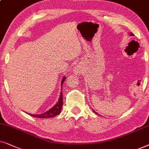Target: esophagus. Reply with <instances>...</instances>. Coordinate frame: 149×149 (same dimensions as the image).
<instances>
[{
    "label": "esophagus",
    "mask_w": 149,
    "mask_h": 149,
    "mask_svg": "<svg viewBox=\"0 0 149 149\" xmlns=\"http://www.w3.org/2000/svg\"><path fill=\"white\" fill-rule=\"evenodd\" d=\"M73 72L76 75H80L81 73V69L80 67L76 66L73 69Z\"/></svg>",
    "instance_id": "esophagus-1"
}]
</instances>
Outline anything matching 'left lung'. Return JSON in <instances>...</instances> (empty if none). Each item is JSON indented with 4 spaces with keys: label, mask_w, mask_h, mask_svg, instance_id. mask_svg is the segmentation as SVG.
<instances>
[{
    "label": "left lung",
    "mask_w": 149,
    "mask_h": 149,
    "mask_svg": "<svg viewBox=\"0 0 149 149\" xmlns=\"http://www.w3.org/2000/svg\"><path fill=\"white\" fill-rule=\"evenodd\" d=\"M130 36H134V34H133L132 33H130ZM93 112H94L95 113V114H97V113L96 112H95V110H93ZM98 115H99V114H98Z\"/></svg>",
    "instance_id": "obj_1"
}]
</instances>
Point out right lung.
I'll list each match as a JSON object with an SVG mask.
<instances>
[{
    "label": "right lung",
    "instance_id": "1",
    "mask_svg": "<svg viewBox=\"0 0 149 149\" xmlns=\"http://www.w3.org/2000/svg\"><path fill=\"white\" fill-rule=\"evenodd\" d=\"M65 78H65V76H64L63 77V78L62 79V80H61V91H62L63 84V82H65ZM62 106H63V93L61 92V95H60V97H59L58 102H57L56 104L52 107V108L49 109V110H47V112L40 114H29V113H27V114L31 115L32 116H33V117H36V118H52V117H54V116H56V115L60 114L61 112Z\"/></svg>",
    "mask_w": 149,
    "mask_h": 149
}]
</instances>
